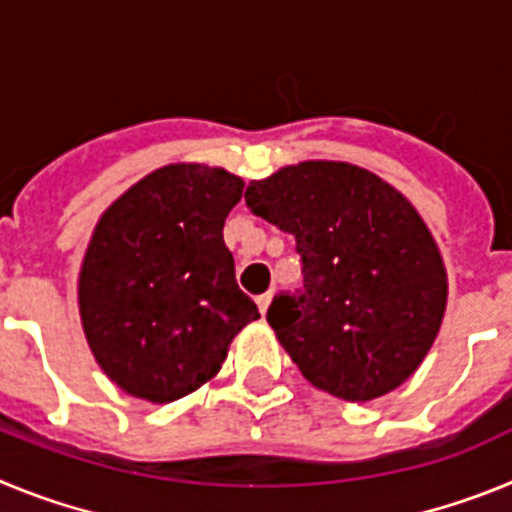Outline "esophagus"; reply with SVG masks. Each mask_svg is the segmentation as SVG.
<instances>
[{
	"label": "esophagus",
	"mask_w": 512,
	"mask_h": 512,
	"mask_svg": "<svg viewBox=\"0 0 512 512\" xmlns=\"http://www.w3.org/2000/svg\"><path fill=\"white\" fill-rule=\"evenodd\" d=\"M256 305H259L261 315H266V310H269V305H271V292H266V295L256 297Z\"/></svg>",
	"instance_id": "1"
}]
</instances>
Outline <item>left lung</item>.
<instances>
[{
	"instance_id": "obj_1",
	"label": "left lung",
	"mask_w": 512,
	"mask_h": 512,
	"mask_svg": "<svg viewBox=\"0 0 512 512\" xmlns=\"http://www.w3.org/2000/svg\"><path fill=\"white\" fill-rule=\"evenodd\" d=\"M246 205L295 235L302 256L305 292L266 312L302 377L346 402L413 377L441 330L449 277L408 197L361 166L302 161L248 184Z\"/></svg>"
}]
</instances>
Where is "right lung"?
Returning <instances> with one entry per match:
<instances>
[{
    "instance_id": "1",
    "label": "right lung",
    "mask_w": 512,
    "mask_h": 512,
    "mask_svg": "<svg viewBox=\"0 0 512 512\" xmlns=\"http://www.w3.org/2000/svg\"><path fill=\"white\" fill-rule=\"evenodd\" d=\"M243 187L220 166H161L94 225L76 287L81 328L122 392L164 405L200 390L261 318L223 241Z\"/></svg>"
}]
</instances>
